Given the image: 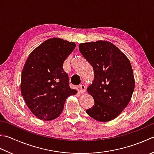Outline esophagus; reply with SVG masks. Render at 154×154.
I'll use <instances>...</instances> for the list:
<instances>
[{
	"instance_id": "1",
	"label": "esophagus",
	"mask_w": 154,
	"mask_h": 154,
	"mask_svg": "<svg viewBox=\"0 0 154 154\" xmlns=\"http://www.w3.org/2000/svg\"><path fill=\"white\" fill-rule=\"evenodd\" d=\"M79 91L81 93H84L85 91L86 88H85V86L83 85V84H81V85H79Z\"/></svg>"
}]
</instances>
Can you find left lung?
<instances>
[{"label": "left lung", "mask_w": 154, "mask_h": 154, "mask_svg": "<svg viewBox=\"0 0 154 154\" xmlns=\"http://www.w3.org/2000/svg\"><path fill=\"white\" fill-rule=\"evenodd\" d=\"M79 49L95 74L92 85L87 88L94 105L86 112L97 121H111L127 107L134 91L131 63L116 45L108 41L81 43Z\"/></svg>", "instance_id": "1"}]
</instances>
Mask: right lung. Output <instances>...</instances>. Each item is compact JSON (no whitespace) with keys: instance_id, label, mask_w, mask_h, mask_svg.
<instances>
[{"instance_id":"right-lung-1","label":"right lung","mask_w":154,"mask_h":154,"mask_svg":"<svg viewBox=\"0 0 154 154\" xmlns=\"http://www.w3.org/2000/svg\"><path fill=\"white\" fill-rule=\"evenodd\" d=\"M75 43L59 38L43 42L30 54L21 75L20 91L31 112L41 120L50 121L62 113L69 96L77 91L69 87L65 60Z\"/></svg>"}]
</instances>
